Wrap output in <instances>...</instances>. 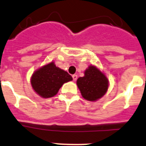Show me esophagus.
Returning a JSON list of instances; mask_svg holds the SVG:
<instances>
[{
    "instance_id": "obj_1",
    "label": "esophagus",
    "mask_w": 146,
    "mask_h": 146,
    "mask_svg": "<svg viewBox=\"0 0 146 146\" xmlns=\"http://www.w3.org/2000/svg\"><path fill=\"white\" fill-rule=\"evenodd\" d=\"M73 79L74 81H76V79H77V75H76V74H74V75H73Z\"/></svg>"
}]
</instances>
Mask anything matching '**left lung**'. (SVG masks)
<instances>
[{"label":"left lung","mask_w":146,"mask_h":146,"mask_svg":"<svg viewBox=\"0 0 146 146\" xmlns=\"http://www.w3.org/2000/svg\"><path fill=\"white\" fill-rule=\"evenodd\" d=\"M76 85L85 100L94 102L106 94L109 80L103 71L90 65L84 71V76L77 79Z\"/></svg>","instance_id":"8db88e82"}]
</instances>
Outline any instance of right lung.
<instances>
[{
  "instance_id": "right-lung-1",
  "label": "right lung",
  "mask_w": 146,
  "mask_h": 146,
  "mask_svg": "<svg viewBox=\"0 0 146 146\" xmlns=\"http://www.w3.org/2000/svg\"><path fill=\"white\" fill-rule=\"evenodd\" d=\"M71 80L72 76L56 66L53 61L35 70L30 79L33 90L42 98L54 97L65 83Z\"/></svg>"
}]
</instances>
